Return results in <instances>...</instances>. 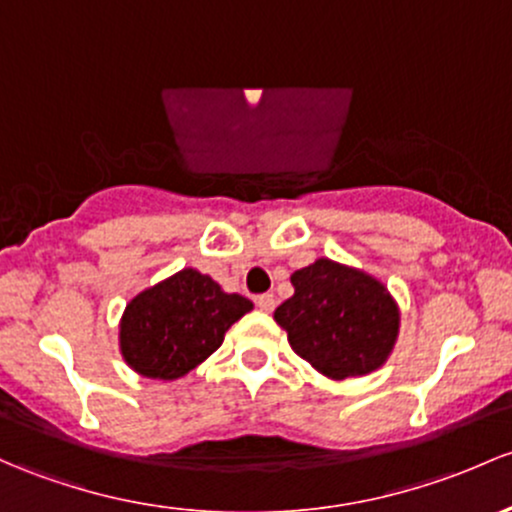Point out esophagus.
<instances>
[{
    "instance_id": "34e87169",
    "label": "esophagus",
    "mask_w": 512,
    "mask_h": 512,
    "mask_svg": "<svg viewBox=\"0 0 512 512\" xmlns=\"http://www.w3.org/2000/svg\"><path fill=\"white\" fill-rule=\"evenodd\" d=\"M255 304L260 306L262 311H272L274 309V297H272V294H260V297H255Z\"/></svg>"
}]
</instances>
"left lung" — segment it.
Here are the masks:
<instances>
[{
    "label": "left lung",
    "mask_w": 512,
    "mask_h": 512,
    "mask_svg": "<svg viewBox=\"0 0 512 512\" xmlns=\"http://www.w3.org/2000/svg\"><path fill=\"white\" fill-rule=\"evenodd\" d=\"M292 287L274 321L287 331L299 358L333 380L373 373L385 363L400 314L378 279L316 260L292 274Z\"/></svg>",
    "instance_id": "8db88e82"
}]
</instances>
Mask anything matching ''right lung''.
<instances>
[{"instance_id":"1","label":"right lung","mask_w":512,"mask_h":512,"mask_svg":"<svg viewBox=\"0 0 512 512\" xmlns=\"http://www.w3.org/2000/svg\"><path fill=\"white\" fill-rule=\"evenodd\" d=\"M250 309V299L225 294L208 274L181 270L129 301L122 355L144 378L176 380L218 351L225 331Z\"/></svg>"}]
</instances>
